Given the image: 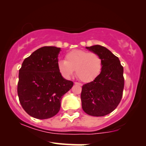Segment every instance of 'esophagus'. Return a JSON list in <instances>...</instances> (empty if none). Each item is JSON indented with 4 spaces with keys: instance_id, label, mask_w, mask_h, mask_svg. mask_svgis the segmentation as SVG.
Masks as SVG:
<instances>
[{
    "instance_id": "34e87169",
    "label": "esophagus",
    "mask_w": 146,
    "mask_h": 146,
    "mask_svg": "<svg viewBox=\"0 0 146 146\" xmlns=\"http://www.w3.org/2000/svg\"><path fill=\"white\" fill-rule=\"evenodd\" d=\"M74 84H78V85H80V86H82V84H81V83L77 82H74Z\"/></svg>"
}]
</instances>
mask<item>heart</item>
<instances>
[{
    "label": "heart",
    "mask_w": 146,
    "mask_h": 146,
    "mask_svg": "<svg viewBox=\"0 0 146 146\" xmlns=\"http://www.w3.org/2000/svg\"><path fill=\"white\" fill-rule=\"evenodd\" d=\"M58 68L66 78H69L76 70V76L84 82H89L98 76L102 68V61L95 52L74 50L68 52L64 60L58 62Z\"/></svg>",
    "instance_id": "b5f03b06"
}]
</instances>
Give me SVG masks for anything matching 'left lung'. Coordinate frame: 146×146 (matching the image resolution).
Listing matches in <instances>:
<instances>
[{"label":"left lung","instance_id":"left-lung-1","mask_svg":"<svg viewBox=\"0 0 146 146\" xmlns=\"http://www.w3.org/2000/svg\"><path fill=\"white\" fill-rule=\"evenodd\" d=\"M86 48L100 56L102 68L96 78L82 86L83 110L92 116H104L116 108L124 87L123 68L118 58L106 48L95 45Z\"/></svg>","mask_w":146,"mask_h":146}]
</instances>
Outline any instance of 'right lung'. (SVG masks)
<instances>
[{"label": "right lung", "instance_id": "obj_1", "mask_svg": "<svg viewBox=\"0 0 146 146\" xmlns=\"http://www.w3.org/2000/svg\"><path fill=\"white\" fill-rule=\"evenodd\" d=\"M60 48L44 46L23 61L19 70L17 92L25 111L37 119L57 114L62 96L73 82L65 80L58 68Z\"/></svg>", "mask_w": 146, "mask_h": 146}]
</instances>
